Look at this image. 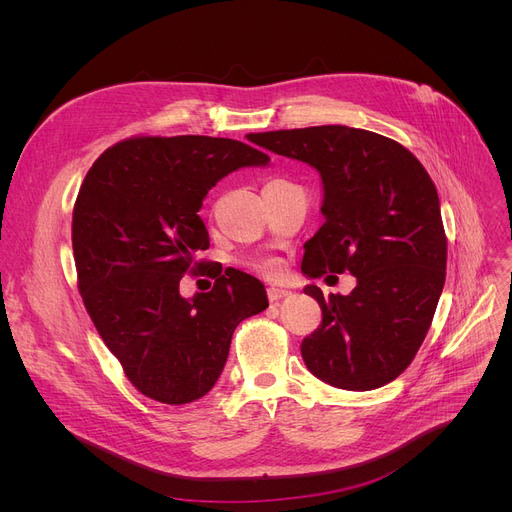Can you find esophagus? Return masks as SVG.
<instances>
[{
  "label": "esophagus",
  "instance_id": "1",
  "mask_svg": "<svg viewBox=\"0 0 512 512\" xmlns=\"http://www.w3.org/2000/svg\"><path fill=\"white\" fill-rule=\"evenodd\" d=\"M288 294H290L288 288H280V286H270V288H267V299H270L272 303L288 297Z\"/></svg>",
  "mask_w": 512,
  "mask_h": 512
}]
</instances>
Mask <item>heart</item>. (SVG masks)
Segmentation results:
<instances>
[{
  "instance_id": "1",
  "label": "heart",
  "mask_w": 512,
  "mask_h": 512,
  "mask_svg": "<svg viewBox=\"0 0 512 512\" xmlns=\"http://www.w3.org/2000/svg\"><path fill=\"white\" fill-rule=\"evenodd\" d=\"M261 267H263V270H267V272H274V265L272 263H263Z\"/></svg>"
}]
</instances>
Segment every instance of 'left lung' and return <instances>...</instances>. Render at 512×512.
I'll list each match as a JSON object with an SVG mask.
<instances>
[{"label": "left lung", "instance_id": "obj_1", "mask_svg": "<svg viewBox=\"0 0 512 512\" xmlns=\"http://www.w3.org/2000/svg\"><path fill=\"white\" fill-rule=\"evenodd\" d=\"M259 145L299 159L321 178V226L301 272L353 274L351 294L315 284L305 294L321 324L301 342L307 369L334 388L375 390L405 371L432 326L446 280L438 191L419 159L378 132L311 126L259 134Z\"/></svg>", "mask_w": 512, "mask_h": 512}]
</instances>
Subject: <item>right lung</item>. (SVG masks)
Masks as SVG:
<instances>
[{
	"mask_svg": "<svg viewBox=\"0 0 512 512\" xmlns=\"http://www.w3.org/2000/svg\"><path fill=\"white\" fill-rule=\"evenodd\" d=\"M270 157L232 139L139 137L101 153L72 215L78 288L107 348L145 396L186 405L226 365L242 319L267 305L265 286L226 270L209 292L180 294V280L209 247L199 209L228 174ZM215 278V276H213Z\"/></svg>",
	"mask_w": 512,
	"mask_h": 512,
	"instance_id": "add662e5",
	"label": "right lung"
}]
</instances>
